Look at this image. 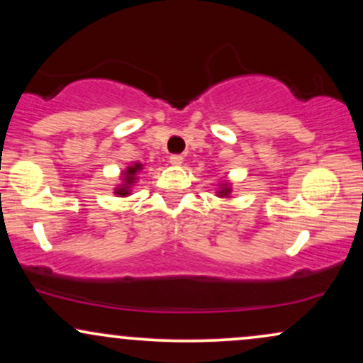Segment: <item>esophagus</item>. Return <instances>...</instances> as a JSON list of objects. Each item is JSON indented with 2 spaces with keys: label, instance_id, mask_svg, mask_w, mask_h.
I'll use <instances>...</instances> for the list:
<instances>
[{
  "label": "esophagus",
  "instance_id": "1",
  "mask_svg": "<svg viewBox=\"0 0 363 363\" xmlns=\"http://www.w3.org/2000/svg\"><path fill=\"white\" fill-rule=\"evenodd\" d=\"M169 162L172 165H182V162H184V158H182V155H170L169 157Z\"/></svg>",
  "mask_w": 363,
  "mask_h": 363
}]
</instances>
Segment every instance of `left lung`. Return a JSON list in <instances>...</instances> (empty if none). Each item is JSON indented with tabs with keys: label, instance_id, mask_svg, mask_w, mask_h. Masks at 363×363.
Listing matches in <instances>:
<instances>
[{
	"label": "left lung",
	"instance_id": "1",
	"mask_svg": "<svg viewBox=\"0 0 363 363\" xmlns=\"http://www.w3.org/2000/svg\"><path fill=\"white\" fill-rule=\"evenodd\" d=\"M218 186L220 187H218V191H216V196H218V198H230V194H232V182L222 181Z\"/></svg>",
	"mask_w": 363,
	"mask_h": 363
}]
</instances>
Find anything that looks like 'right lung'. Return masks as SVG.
<instances>
[{
    "label": "right lung",
    "instance_id": "obj_1",
    "mask_svg": "<svg viewBox=\"0 0 363 363\" xmlns=\"http://www.w3.org/2000/svg\"><path fill=\"white\" fill-rule=\"evenodd\" d=\"M143 170V164L140 162H133L129 167H126L121 172V182L114 187V194L118 198H126V196L131 194L133 186L138 181V174Z\"/></svg>",
    "mask_w": 363,
    "mask_h": 363
}]
</instances>
